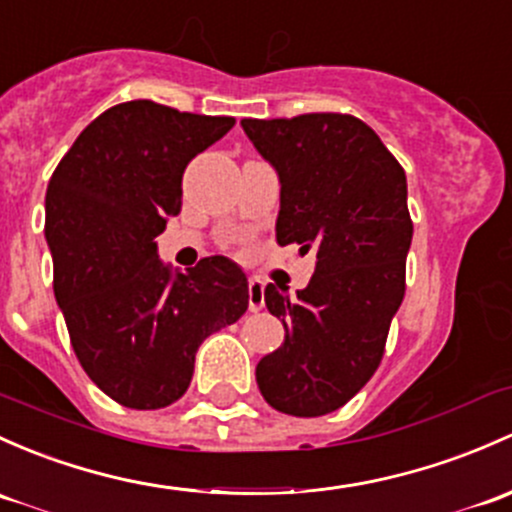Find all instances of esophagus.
<instances>
[{
    "label": "esophagus",
    "instance_id": "1",
    "mask_svg": "<svg viewBox=\"0 0 512 512\" xmlns=\"http://www.w3.org/2000/svg\"><path fill=\"white\" fill-rule=\"evenodd\" d=\"M247 304H250V311L265 309V284L260 279H250L247 282Z\"/></svg>",
    "mask_w": 512,
    "mask_h": 512
}]
</instances>
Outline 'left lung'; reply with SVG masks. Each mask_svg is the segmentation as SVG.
Masks as SVG:
<instances>
[{"label": "left lung", "instance_id": "8db88e82", "mask_svg": "<svg viewBox=\"0 0 512 512\" xmlns=\"http://www.w3.org/2000/svg\"><path fill=\"white\" fill-rule=\"evenodd\" d=\"M279 179V245L316 250L297 299L267 284L284 343L257 363L262 397L284 414L321 417L360 390L383 360L405 297L412 245L405 169L365 122L338 112L242 120Z\"/></svg>", "mask_w": 512, "mask_h": 512}]
</instances>
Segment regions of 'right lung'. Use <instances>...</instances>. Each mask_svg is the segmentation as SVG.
Wrapping results in <instances>:
<instances>
[{
  "label": "right lung",
  "mask_w": 512,
  "mask_h": 512,
  "mask_svg": "<svg viewBox=\"0 0 512 512\" xmlns=\"http://www.w3.org/2000/svg\"><path fill=\"white\" fill-rule=\"evenodd\" d=\"M233 125L122 102L80 132L48 181L53 292L73 351L88 378L132 410L179 400L198 346L247 311V277L233 260L206 257L184 274L157 250L181 208L188 161Z\"/></svg>",
  "instance_id": "1"
}]
</instances>
